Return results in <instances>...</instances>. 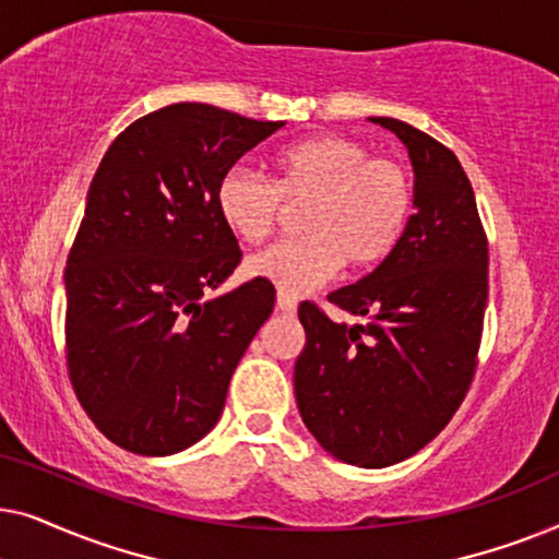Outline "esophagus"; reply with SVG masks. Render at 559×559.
<instances>
[{
    "instance_id": "esophagus-1",
    "label": "esophagus",
    "mask_w": 559,
    "mask_h": 559,
    "mask_svg": "<svg viewBox=\"0 0 559 559\" xmlns=\"http://www.w3.org/2000/svg\"><path fill=\"white\" fill-rule=\"evenodd\" d=\"M277 310H282V312H295V310H297V300H295L293 295L280 293V295H277Z\"/></svg>"
}]
</instances>
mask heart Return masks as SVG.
Here are the masks:
<instances>
[{"label":"heart","instance_id":"b5f03b06","mask_svg":"<svg viewBox=\"0 0 559 559\" xmlns=\"http://www.w3.org/2000/svg\"><path fill=\"white\" fill-rule=\"evenodd\" d=\"M272 165V182L234 167L216 188L221 221L247 243L264 241L287 205H305V236L249 257V277L300 295L331 280L343 262L350 272H369L400 247L415 211V182L402 163L371 157L354 136L318 134L277 150Z\"/></svg>","mask_w":559,"mask_h":559}]
</instances>
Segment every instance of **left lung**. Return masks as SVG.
Returning <instances> with one entry per match:
<instances>
[{"mask_svg": "<svg viewBox=\"0 0 559 559\" xmlns=\"http://www.w3.org/2000/svg\"><path fill=\"white\" fill-rule=\"evenodd\" d=\"M415 167V213L394 254L328 295L364 323L300 305L295 364L302 423L338 461L386 468L423 450L468 392L488 300V241L468 175L407 121L371 117Z\"/></svg>", "mask_w": 559, "mask_h": 559, "instance_id": "left-lung-1", "label": "left lung"}]
</instances>
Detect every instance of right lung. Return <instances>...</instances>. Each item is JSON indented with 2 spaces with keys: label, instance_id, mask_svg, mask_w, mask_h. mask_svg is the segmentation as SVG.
Returning <instances> with one entry per match:
<instances>
[{
  "label": "right lung",
  "instance_id": "right-lung-1",
  "mask_svg": "<svg viewBox=\"0 0 559 559\" xmlns=\"http://www.w3.org/2000/svg\"><path fill=\"white\" fill-rule=\"evenodd\" d=\"M280 127L173 104L129 124L91 180L66 264L68 377L91 423L129 453L173 455L209 435L270 318L264 280L201 297L241 259L218 180Z\"/></svg>",
  "mask_w": 559,
  "mask_h": 559
}]
</instances>
